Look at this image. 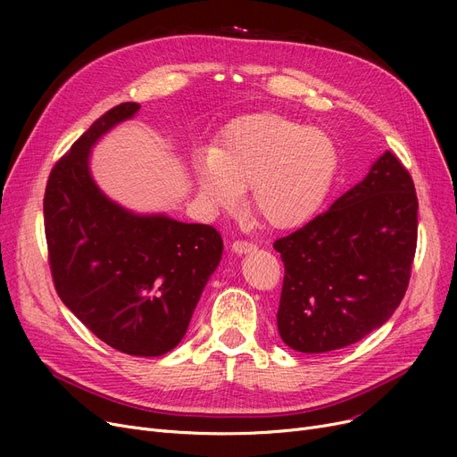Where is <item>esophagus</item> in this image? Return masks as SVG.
<instances>
[{"instance_id":"obj_1","label":"esophagus","mask_w":457,"mask_h":457,"mask_svg":"<svg viewBox=\"0 0 457 457\" xmlns=\"http://www.w3.org/2000/svg\"><path fill=\"white\" fill-rule=\"evenodd\" d=\"M255 245L252 243H246V241H237L231 245V252L237 253V255H243V253H250V252H255Z\"/></svg>"}]
</instances>
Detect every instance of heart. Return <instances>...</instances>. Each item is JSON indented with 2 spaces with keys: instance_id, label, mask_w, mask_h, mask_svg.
Instances as JSON below:
<instances>
[{
  "instance_id": "b5f03b06",
  "label": "heart",
  "mask_w": 457,
  "mask_h": 457,
  "mask_svg": "<svg viewBox=\"0 0 457 457\" xmlns=\"http://www.w3.org/2000/svg\"><path fill=\"white\" fill-rule=\"evenodd\" d=\"M196 195L211 211L233 209L250 187V207L272 229L302 228L326 204L339 170L331 137L278 112L238 116L214 150L190 159Z\"/></svg>"
}]
</instances>
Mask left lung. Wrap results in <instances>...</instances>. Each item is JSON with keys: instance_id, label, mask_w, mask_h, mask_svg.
<instances>
[{"instance_id": "1", "label": "left lung", "mask_w": 457, "mask_h": 457, "mask_svg": "<svg viewBox=\"0 0 457 457\" xmlns=\"http://www.w3.org/2000/svg\"><path fill=\"white\" fill-rule=\"evenodd\" d=\"M417 211L410 172L386 152L326 212L278 238L285 265L278 329L287 346L339 350L391 319L411 276Z\"/></svg>"}]
</instances>
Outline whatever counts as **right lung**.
<instances>
[{"mask_svg": "<svg viewBox=\"0 0 457 457\" xmlns=\"http://www.w3.org/2000/svg\"><path fill=\"white\" fill-rule=\"evenodd\" d=\"M138 109L128 102L107 111L54 166L44 228L64 305L111 348L157 357L185 337L224 245L211 226L133 212L96 185L90 150Z\"/></svg>", "mask_w": 457, "mask_h": 457, "instance_id": "add662e5", "label": "right lung"}]
</instances>
